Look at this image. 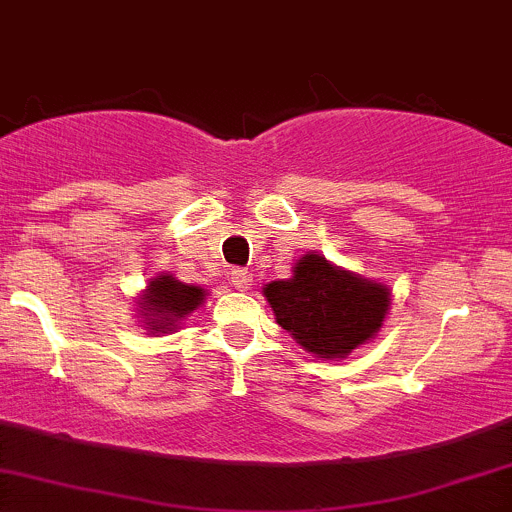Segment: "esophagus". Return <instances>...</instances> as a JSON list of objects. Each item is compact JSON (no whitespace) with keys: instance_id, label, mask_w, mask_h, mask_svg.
I'll list each match as a JSON object with an SVG mask.
<instances>
[{"instance_id":"34e87169","label":"esophagus","mask_w":512,"mask_h":512,"mask_svg":"<svg viewBox=\"0 0 512 512\" xmlns=\"http://www.w3.org/2000/svg\"><path fill=\"white\" fill-rule=\"evenodd\" d=\"M231 286H234L236 291H249V288L254 286V276H251L249 271L236 268V271H231Z\"/></svg>"}]
</instances>
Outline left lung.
<instances>
[{
	"label": "left lung",
	"mask_w": 512,
	"mask_h": 512,
	"mask_svg": "<svg viewBox=\"0 0 512 512\" xmlns=\"http://www.w3.org/2000/svg\"><path fill=\"white\" fill-rule=\"evenodd\" d=\"M276 323L318 360H342L377 337L392 305L387 283L305 251L293 276L263 288Z\"/></svg>",
	"instance_id": "8db88e82"
}]
</instances>
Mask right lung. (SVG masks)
Masks as SVG:
<instances>
[{"instance_id":"obj_1","label":"right lung","mask_w":512,"mask_h":512,"mask_svg":"<svg viewBox=\"0 0 512 512\" xmlns=\"http://www.w3.org/2000/svg\"><path fill=\"white\" fill-rule=\"evenodd\" d=\"M204 298L207 288L177 281L172 273H157L147 281L145 291L135 298V303L147 335L160 337L162 333H177L179 325L204 303Z\"/></svg>"}]
</instances>
